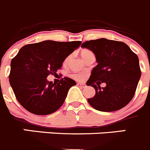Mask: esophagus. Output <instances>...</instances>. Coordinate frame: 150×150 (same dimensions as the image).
<instances>
[{
	"label": "esophagus",
	"instance_id": "34e87169",
	"mask_svg": "<svg viewBox=\"0 0 150 150\" xmlns=\"http://www.w3.org/2000/svg\"><path fill=\"white\" fill-rule=\"evenodd\" d=\"M77 86H79V87L81 88H86V86L85 84H82V83H79V82H78L77 83Z\"/></svg>",
	"mask_w": 150,
	"mask_h": 150
}]
</instances>
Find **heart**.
I'll return each mask as SVG.
<instances>
[{
	"instance_id": "heart-1",
	"label": "heart",
	"mask_w": 150,
	"mask_h": 150,
	"mask_svg": "<svg viewBox=\"0 0 150 150\" xmlns=\"http://www.w3.org/2000/svg\"><path fill=\"white\" fill-rule=\"evenodd\" d=\"M80 55H81V57H82V59L85 60L86 58H87V57H88V56H92V55H94V54H93V53H92L91 50L84 49V50H82V51H81ZM70 58H71V56H68V57H67V58L64 59V64H67V63H68V62L69 61ZM73 76H74V78H75L76 79H77V80H83V79H85L84 75H83V74H74V75H73Z\"/></svg>"
}]
</instances>
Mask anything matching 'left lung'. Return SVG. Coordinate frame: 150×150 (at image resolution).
Instances as JSON below:
<instances>
[{"instance_id": "left-lung-1", "label": "left lung", "mask_w": 150, "mask_h": 150, "mask_svg": "<svg viewBox=\"0 0 150 150\" xmlns=\"http://www.w3.org/2000/svg\"><path fill=\"white\" fill-rule=\"evenodd\" d=\"M94 53L97 64L91 71L87 86L96 94L88 102L100 112H115L126 106L133 98L141 78L138 56L126 44L99 38L81 45ZM105 82L107 86L99 85Z\"/></svg>"}]
</instances>
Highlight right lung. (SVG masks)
<instances>
[{"instance_id": "obj_1", "label": "right lung", "mask_w": 150, "mask_h": 150, "mask_svg": "<svg viewBox=\"0 0 150 150\" xmlns=\"http://www.w3.org/2000/svg\"><path fill=\"white\" fill-rule=\"evenodd\" d=\"M81 43L47 40L21 48L11 61L9 78L16 99L25 109L35 115H46L62 105L70 88L76 82L64 77L56 84L47 77L56 74Z\"/></svg>"}]
</instances>
